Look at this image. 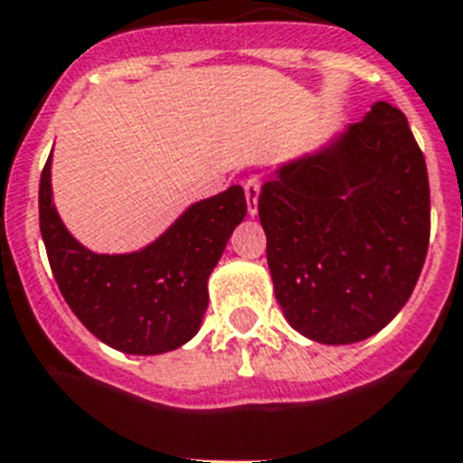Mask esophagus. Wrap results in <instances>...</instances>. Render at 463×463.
I'll use <instances>...</instances> for the list:
<instances>
[{
  "instance_id": "1",
  "label": "esophagus",
  "mask_w": 463,
  "mask_h": 463,
  "mask_svg": "<svg viewBox=\"0 0 463 463\" xmlns=\"http://www.w3.org/2000/svg\"><path fill=\"white\" fill-rule=\"evenodd\" d=\"M259 193H260V182L256 179V176L244 184V198H247L249 216L259 214Z\"/></svg>"
}]
</instances>
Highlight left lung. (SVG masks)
Returning a JSON list of instances; mask_svg holds the SVG:
<instances>
[{"mask_svg":"<svg viewBox=\"0 0 463 463\" xmlns=\"http://www.w3.org/2000/svg\"><path fill=\"white\" fill-rule=\"evenodd\" d=\"M259 216L275 298L300 335L352 345L382 331L412 296L431 226L403 111L375 102L319 151L279 165Z\"/></svg>","mask_w":463,"mask_h":463,"instance_id":"left-lung-1","label":"left lung"}]
</instances>
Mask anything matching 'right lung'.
Listing matches in <instances>:
<instances>
[{"instance_id":"obj_1","label":"right lung","mask_w":463,"mask_h":463,"mask_svg":"<svg viewBox=\"0 0 463 463\" xmlns=\"http://www.w3.org/2000/svg\"><path fill=\"white\" fill-rule=\"evenodd\" d=\"M51 158L39 182V228L60 293L104 345L126 354H165L200 331L207 279L247 216L242 186L193 203L158 240L130 254H95L60 219Z\"/></svg>"}]
</instances>
